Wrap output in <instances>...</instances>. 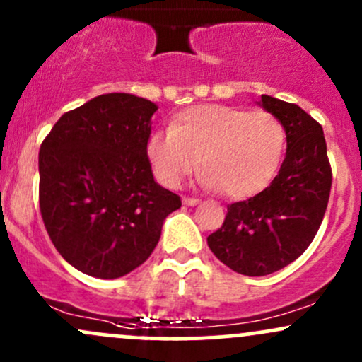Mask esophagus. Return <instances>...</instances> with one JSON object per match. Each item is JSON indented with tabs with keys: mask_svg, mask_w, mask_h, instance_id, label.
Instances as JSON below:
<instances>
[{
	"mask_svg": "<svg viewBox=\"0 0 362 362\" xmlns=\"http://www.w3.org/2000/svg\"><path fill=\"white\" fill-rule=\"evenodd\" d=\"M182 203L184 204H187V206H194V204H197L199 203V199H197V197H182Z\"/></svg>",
	"mask_w": 362,
	"mask_h": 362,
	"instance_id": "esophagus-1",
	"label": "esophagus"
}]
</instances>
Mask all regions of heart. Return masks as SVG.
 Returning <instances> with one entry per match:
<instances>
[{
  "mask_svg": "<svg viewBox=\"0 0 362 362\" xmlns=\"http://www.w3.org/2000/svg\"><path fill=\"white\" fill-rule=\"evenodd\" d=\"M286 132L267 111L218 104L185 109L170 128L149 136L147 156L159 180L177 187L201 163V184L227 197H248L269 185L283 158Z\"/></svg>",
  "mask_w": 362,
  "mask_h": 362,
  "instance_id": "obj_1",
  "label": "heart"
}]
</instances>
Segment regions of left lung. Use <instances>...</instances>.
<instances>
[{"label": "left lung", "mask_w": 362, "mask_h": 362, "mask_svg": "<svg viewBox=\"0 0 362 362\" xmlns=\"http://www.w3.org/2000/svg\"><path fill=\"white\" fill-rule=\"evenodd\" d=\"M260 105L286 132V158L269 187L227 204L208 246L222 264L245 276H267L303 253L321 227L332 191L322 127L302 107L262 95Z\"/></svg>", "instance_id": "8db88e82"}]
</instances>
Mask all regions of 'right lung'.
<instances>
[{
    "instance_id": "right-lung-1",
    "label": "right lung",
    "mask_w": 362,
    "mask_h": 362,
    "mask_svg": "<svg viewBox=\"0 0 362 362\" xmlns=\"http://www.w3.org/2000/svg\"><path fill=\"white\" fill-rule=\"evenodd\" d=\"M158 105L105 93L66 112L40 149V210L72 267L116 279L142 265L180 196L154 180L147 142Z\"/></svg>"
}]
</instances>
